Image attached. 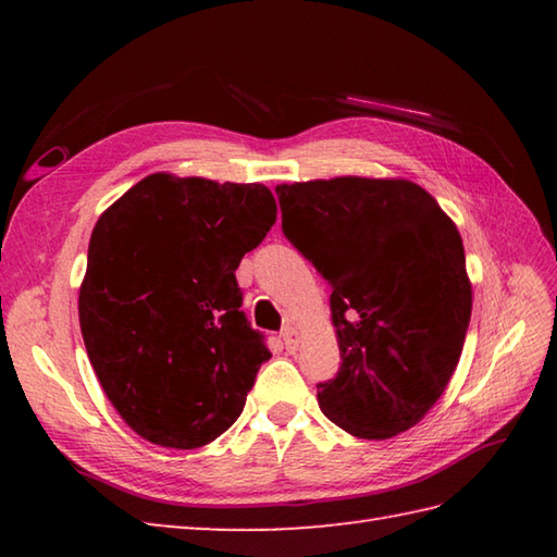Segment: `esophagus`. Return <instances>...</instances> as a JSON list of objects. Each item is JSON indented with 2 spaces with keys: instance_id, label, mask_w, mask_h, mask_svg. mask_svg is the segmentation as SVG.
<instances>
[{
  "instance_id": "34e87169",
  "label": "esophagus",
  "mask_w": 557,
  "mask_h": 557,
  "mask_svg": "<svg viewBox=\"0 0 557 557\" xmlns=\"http://www.w3.org/2000/svg\"><path fill=\"white\" fill-rule=\"evenodd\" d=\"M280 337H282V345H285V349L289 354L299 349V333H297V327H294V325H287L285 330H282Z\"/></svg>"
}]
</instances>
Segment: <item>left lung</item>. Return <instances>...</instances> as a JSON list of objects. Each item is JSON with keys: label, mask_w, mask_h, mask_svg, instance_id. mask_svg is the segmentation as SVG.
Here are the masks:
<instances>
[{"label": "left lung", "mask_w": 557, "mask_h": 557, "mask_svg": "<svg viewBox=\"0 0 557 557\" xmlns=\"http://www.w3.org/2000/svg\"><path fill=\"white\" fill-rule=\"evenodd\" d=\"M282 232L333 289L339 371L318 405L347 433L417 425L453 377L471 318L461 236L405 180L337 176L275 188Z\"/></svg>", "instance_id": "8db88e82"}]
</instances>
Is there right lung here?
Returning <instances> with one entry per match:
<instances>
[{
  "label": "right lung",
  "mask_w": 557,
  "mask_h": 557,
  "mask_svg": "<svg viewBox=\"0 0 557 557\" xmlns=\"http://www.w3.org/2000/svg\"><path fill=\"white\" fill-rule=\"evenodd\" d=\"M275 218L263 184L162 172L100 215L81 333L104 395L146 441L194 449L239 419L270 349L242 311L234 272Z\"/></svg>",
  "instance_id": "obj_1"
}]
</instances>
